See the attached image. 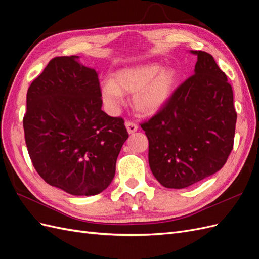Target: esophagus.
Masks as SVG:
<instances>
[{
    "instance_id": "esophagus-1",
    "label": "esophagus",
    "mask_w": 259,
    "mask_h": 259,
    "mask_svg": "<svg viewBox=\"0 0 259 259\" xmlns=\"http://www.w3.org/2000/svg\"><path fill=\"white\" fill-rule=\"evenodd\" d=\"M125 126H126L127 132L130 133V134H133V133H135V132L138 130L137 124L134 123V122H130V121H128V122L125 123Z\"/></svg>"
}]
</instances>
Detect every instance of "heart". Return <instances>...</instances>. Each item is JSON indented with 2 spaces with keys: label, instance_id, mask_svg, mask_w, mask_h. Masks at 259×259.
Here are the masks:
<instances>
[{
  "label": "heart",
  "instance_id": "heart-1",
  "mask_svg": "<svg viewBox=\"0 0 259 259\" xmlns=\"http://www.w3.org/2000/svg\"><path fill=\"white\" fill-rule=\"evenodd\" d=\"M177 72L162 69L160 64H147L120 70L114 80H106L101 89L105 104L116 109L123 101V93L134 94L133 104L137 111L152 114L166 103L174 91Z\"/></svg>",
  "mask_w": 259,
  "mask_h": 259
}]
</instances>
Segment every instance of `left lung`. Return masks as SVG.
Listing matches in <instances>:
<instances>
[{
    "instance_id": "obj_1",
    "label": "left lung",
    "mask_w": 259,
    "mask_h": 259,
    "mask_svg": "<svg viewBox=\"0 0 259 259\" xmlns=\"http://www.w3.org/2000/svg\"><path fill=\"white\" fill-rule=\"evenodd\" d=\"M198 56L194 74L140 124L149 140V165L166 188L183 189L215 174L233 148L237 112L227 75L210 54Z\"/></svg>"
}]
</instances>
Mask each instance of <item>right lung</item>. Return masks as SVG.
<instances>
[{
    "mask_svg": "<svg viewBox=\"0 0 259 259\" xmlns=\"http://www.w3.org/2000/svg\"><path fill=\"white\" fill-rule=\"evenodd\" d=\"M77 58H53L31 83L23 130L46 183L72 195H95L111 184L128 133L122 117L101 110L98 74Z\"/></svg>",
    "mask_w": 259,
    "mask_h": 259,
    "instance_id": "1",
    "label": "right lung"
}]
</instances>
